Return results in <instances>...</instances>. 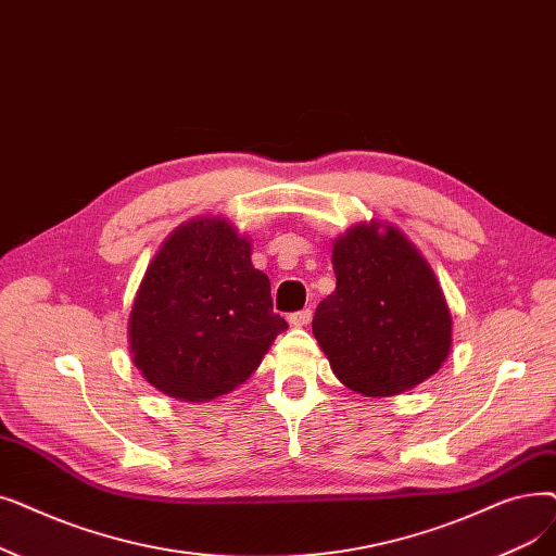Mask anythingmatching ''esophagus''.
<instances>
[{"mask_svg": "<svg viewBox=\"0 0 556 556\" xmlns=\"http://www.w3.org/2000/svg\"><path fill=\"white\" fill-rule=\"evenodd\" d=\"M311 318H313L311 308H302V311L291 313V316H288V323H291L293 327H306L311 323Z\"/></svg>", "mask_w": 556, "mask_h": 556, "instance_id": "esophagus-1", "label": "esophagus"}]
</instances>
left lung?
I'll return each mask as SVG.
<instances>
[{
    "label": "left lung",
    "mask_w": 556,
    "mask_h": 556,
    "mask_svg": "<svg viewBox=\"0 0 556 556\" xmlns=\"http://www.w3.org/2000/svg\"><path fill=\"white\" fill-rule=\"evenodd\" d=\"M336 291L313 316V336L348 389L386 397L441 368L452 318L427 261L395 227L356 225L336 240Z\"/></svg>",
    "instance_id": "8db88e82"
}]
</instances>
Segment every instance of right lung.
<instances>
[{
	"label": "right lung",
	"instance_id": "right-lung-1",
	"mask_svg": "<svg viewBox=\"0 0 556 556\" xmlns=\"http://www.w3.org/2000/svg\"><path fill=\"white\" fill-rule=\"evenodd\" d=\"M250 252L229 223L202 218L179 227L150 263L129 316V348L161 393L204 402L233 391L288 329Z\"/></svg>",
	"mask_w": 556,
	"mask_h": 556
}]
</instances>
